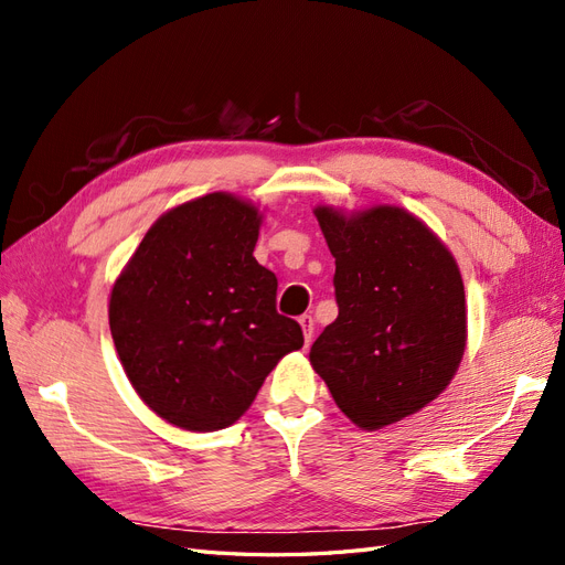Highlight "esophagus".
Listing matches in <instances>:
<instances>
[{"label": "esophagus", "mask_w": 565, "mask_h": 565, "mask_svg": "<svg viewBox=\"0 0 565 565\" xmlns=\"http://www.w3.org/2000/svg\"><path fill=\"white\" fill-rule=\"evenodd\" d=\"M299 324H301V330H303V341H306V344H311V341H313V318L311 316H301Z\"/></svg>", "instance_id": "esophagus-1"}]
</instances>
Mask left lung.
Returning a JSON list of instances; mask_svg holds the SVG:
<instances>
[{"instance_id": "1", "label": "left lung", "mask_w": 565, "mask_h": 565, "mask_svg": "<svg viewBox=\"0 0 565 565\" xmlns=\"http://www.w3.org/2000/svg\"><path fill=\"white\" fill-rule=\"evenodd\" d=\"M334 256L339 316L311 365L353 424L374 431L429 405L467 347L465 282L448 247L401 207H316Z\"/></svg>"}]
</instances>
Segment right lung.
<instances>
[{
    "label": "right lung",
    "instance_id": "right-lung-1",
    "mask_svg": "<svg viewBox=\"0 0 565 565\" xmlns=\"http://www.w3.org/2000/svg\"><path fill=\"white\" fill-rule=\"evenodd\" d=\"M262 214L231 193L183 202L150 226L110 292V334L131 386L185 431L226 429L268 372L303 347L254 259Z\"/></svg>",
    "mask_w": 565,
    "mask_h": 565
}]
</instances>
